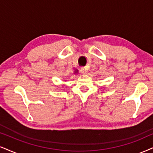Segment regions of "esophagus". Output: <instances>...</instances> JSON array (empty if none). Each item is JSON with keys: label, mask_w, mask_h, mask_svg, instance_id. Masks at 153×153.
<instances>
[{"label": "esophagus", "mask_w": 153, "mask_h": 153, "mask_svg": "<svg viewBox=\"0 0 153 153\" xmlns=\"http://www.w3.org/2000/svg\"><path fill=\"white\" fill-rule=\"evenodd\" d=\"M82 71L84 74H87V73H88V69H87V68H82Z\"/></svg>", "instance_id": "esophagus-1"}]
</instances>
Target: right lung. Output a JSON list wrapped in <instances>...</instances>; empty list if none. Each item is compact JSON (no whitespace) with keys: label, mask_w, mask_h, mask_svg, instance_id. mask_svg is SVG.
Instances as JSON below:
<instances>
[{"label":"right lung","mask_w":153,"mask_h":153,"mask_svg":"<svg viewBox=\"0 0 153 153\" xmlns=\"http://www.w3.org/2000/svg\"><path fill=\"white\" fill-rule=\"evenodd\" d=\"M78 72V70H75V71H74V73H77Z\"/></svg>","instance_id":"obj_1"}]
</instances>
